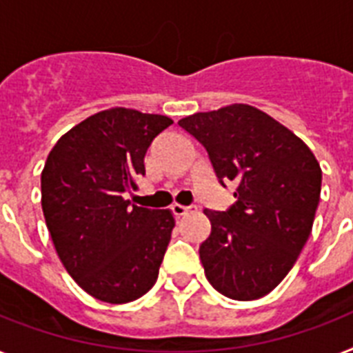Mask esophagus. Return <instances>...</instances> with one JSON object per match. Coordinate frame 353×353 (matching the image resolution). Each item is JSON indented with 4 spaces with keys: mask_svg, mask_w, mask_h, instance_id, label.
Listing matches in <instances>:
<instances>
[{
    "mask_svg": "<svg viewBox=\"0 0 353 353\" xmlns=\"http://www.w3.org/2000/svg\"><path fill=\"white\" fill-rule=\"evenodd\" d=\"M197 210L196 205H188V206H183V205H172V212H174V216L176 217H181L185 216V214H188V212H194Z\"/></svg>",
    "mask_w": 353,
    "mask_h": 353,
    "instance_id": "esophagus-1",
    "label": "esophagus"
}]
</instances>
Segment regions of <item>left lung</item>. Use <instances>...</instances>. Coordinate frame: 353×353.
I'll list each match as a JSON object with an SVG mask.
<instances>
[{
  "mask_svg": "<svg viewBox=\"0 0 353 353\" xmlns=\"http://www.w3.org/2000/svg\"><path fill=\"white\" fill-rule=\"evenodd\" d=\"M208 154L219 185L236 183V203L208 210L212 232L199 246L205 276L236 301L279 285L310 237L321 167L296 134L250 105L197 112L177 123Z\"/></svg>",
  "mask_w": 353,
  "mask_h": 353,
  "instance_id": "obj_1",
  "label": "left lung"
}]
</instances>
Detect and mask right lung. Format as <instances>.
I'll use <instances>...</instances> for the list:
<instances>
[{"label": "right lung", "mask_w": 353, "mask_h": 353, "mask_svg": "<svg viewBox=\"0 0 353 353\" xmlns=\"http://www.w3.org/2000/svg\"><path fill=\"white\" fill-rule=\"evenodd\" d=\"M132 108L97 112L54 145L41 174V206L63 266L92 297L130 303L150 290L176 225L170 210L130 205L145 154L172 125Z\"/></svg>", "instance_id": "1"}]
</instances>
